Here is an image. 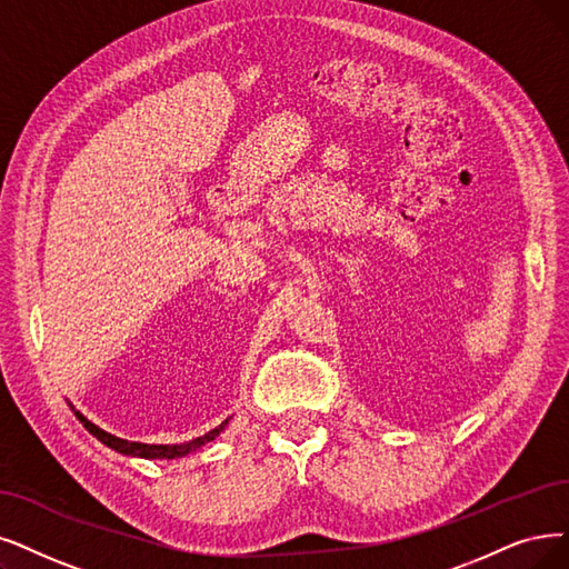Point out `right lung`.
<instances>
[{"instance_id":"1","label":"right lung","mask_w":569,"mask_h":569,"mask_svg":"<svg viewBox=\"0 0 569 569\" xmlns=\"http://www.w3.org/2000/svg\"><path fill=\"white\" fill-rule=\"evenodd\" d=\"M72 408H74V406H72ZM74 416H77V418H79V422L90 431V435H93L96 439H100L104 446L113 448L117 452H123V456L147 458V460H163V458L172 460V458H184V456H189V452L198 450L200 446H206V443L214 441V439L219 437V431H221L226 425H229V420H223L219 427L210 429L208 435H202V437H198V439H191V441H187V443H172V446H163V443H161V446H156V443H140V441H126V439H119V437L109 435V431L100 429L98 425L90 422L88 418H83L79 411H74Z\"/></svg>"}]
</instances>
